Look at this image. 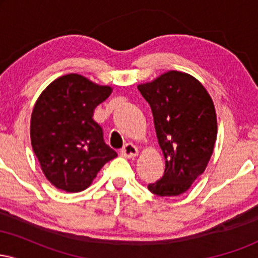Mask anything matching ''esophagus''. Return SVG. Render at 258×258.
<instances>
[{
	"mask_svg": "<svg viewBox=\"0 0 258 258\" xmlns=\"http://www.w3.org/2000/svg\"><path fill=\"white\" fill-rule=\"evenodd\" d=\"M120 153L123 158L132 159V158H136V156L138 155V149H137V147L133 146L132 143H127L126 146L121 149Z\"/></svg>",
	"mask_w": 258,
	"mask_h": 258,
	"instance_id": "obj_1",
	"label": "esophagus"
}]
</instances>
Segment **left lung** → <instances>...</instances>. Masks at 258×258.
Returning a JSON list of instances; mask_svg holds the SVG:
<instances>
[{"label": "left lung", "instance_id": "8db88e82", "mask_svg": "<svg viewBox=\"0 0 258 258\" xmlns=\"http://www.w3.org/2000/svg\"><path fill=\"white\" fill-rule=\"evenodd\" d=\"M149 103L165 158L164 176L148 189L159 197L185 193L205 171L217 138V117L206 88L191 75L167 72L138 85Z\"/></svg>", "mask_w": 258, "mask_h": 258}]
</instances>
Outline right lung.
Returning a JSON list of instances; mask_svg holds the SVG:
<instances>
[{
	"label": "right lung",
	"mask_w": 258,
	"mask_h": 258,
	"mask_svg": "<svg viewBox=\"0 0 258 258\" xmlns=\"http://www.w3.org/2000/svg\"><path fill=\"white\" fill-rule=\"evenodd\" d=\"M111 91L110 86L68 74L47 86L35 103L31 146L42 172L55 188L68 193L85 190L100 168L117 156L93 120L96 106Z\"/></svg>",
	"instance_id": "add662e5"
}]
</instances>
